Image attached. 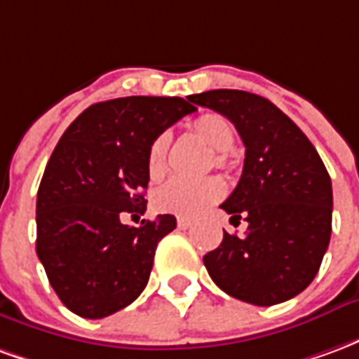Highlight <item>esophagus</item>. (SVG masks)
Here are the masks:
<instances>
[{"mask_svg": "<svg viewBox=\"0 0 359 359\" xmlns=\"http://www.w3.org/2000/svg\"><path fill=\"white\" fill-rule=\"evenodd\" d=\"M177 226H179L180 231H187V229H190V226H192V221H190V219L179 217L177 219Z\"/></svg>", "mask_w": 359, "mask_h": 359, "instance_id": "1", "label": "esophagus"}]
</instances>
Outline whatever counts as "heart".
Instances as JSON below:
<instances>
[{
    "mask_svg": "<svg viewBox=\"0 0 359 359\" xmlns=\"http://www.w3.org/2000/svg\"><path fill=\"white\" fill-rule=\"evenodd\" d=\"M192 130L211 149L219 151L215 156V163L219 167L231 165L226 149L233 148L236 130L229 118L223 115H215V113H208L196 118ZM167 148H169L167 134H159L149 144L148 159H146L149 179H159L167 169ZM225 182L219 177H205L198 180L171 179L157 188L151 202H154V208L161 213H171L179 217H200L213 203H217L225 196Z\"/></svg>",
    "mask_w": 359,
    "mask_h": 359,
    "instance_id": "obj_1",
    "label": "heart"
}]
</instances>
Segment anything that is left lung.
Segmentation results:
<instances>
[{
  "label": "left lung",
  "instance_id": "left-lung-1",
  "mask_svg": "<svg viewBox=\"0 0 359 359\" xmlns=\"http://www.w3.org/2000/svg\"><path fill=\"white\" fill-rule=\"evenodd\" d=\"M190 102L225 115L246 146L238 184L221 208L244 217V236L223 233L203 256L213 283L236 300L273 306L313 280L331 241V177L308 136L262 95L210 90Z\"/></svg>",
  "mask_w": 359,
  "mask_h": 359
}]
</instances>
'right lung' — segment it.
Listing matches in <instances>:
<instances>
[{
	"label": "right lung",
	"mask_w": 359,
	"mask_h": 359,
	"mask_svg": "<svg viewBox=\"0 0 359 359\" xmlns=\"http://www.w3.org/2000/svg\"><path fill=\"white\" fill-rule=\"evenodd\" d=\"M194 111L182 97H117L82 111L57 142L38 188L36 254L76 316H111L148 285L157 242L177 219H121L146 211L149 144Z\"/></svg>",
	"instance_id": "right-lung-1"
}]
</instances>
